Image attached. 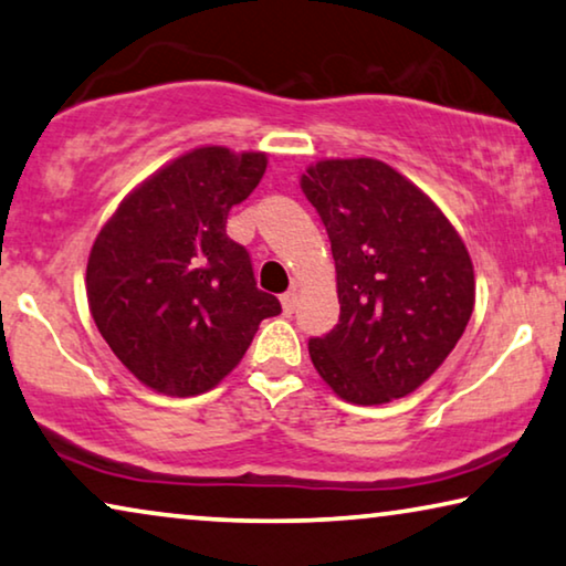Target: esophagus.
I'll use <instances>...</instances> for the list:
<instances>
[{"label":"esophagus","instance_id":"34e87169","mask_svg":"<svg viewBox=\"0 0 566 566\" xmlns=\"http://www.w3.org/2000/svg\"><path fill=\"white\" fill-rule=\"evenodd\" d=\"M281 303H283L285 314H293V311H296V306H298V291L296 289L285 291L283 296H281Z\"/></svg>","mask_w":566,"mask_h":566}]
</instances>
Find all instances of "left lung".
<instances>
[{"mask_svg":"<svg viewBox=\"0 0 566 566\" xmlns=\"http://www.w3.org/2000/svg\"><path fill=\"white\" fill-rule=\"evenodd\" d=\"M337 268L339 324L308 342L342 400L380 406L439 370L474 308L470 252L441 209L375 158L318 160L301 176Z\"/></svg>","mask_w":566,"mask_h":566,"instance_id":"left-lung-1","label":"left lung"}]
</instances>
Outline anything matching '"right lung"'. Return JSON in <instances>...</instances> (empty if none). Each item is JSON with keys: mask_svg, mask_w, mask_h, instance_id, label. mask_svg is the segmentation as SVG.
I'll return each instance as SVG.
<instances>
[{"mask_svg": "<svg viewBox=\"0 0 566 566\" xmlns=\"http://www.w3.org/2000/svg\"><path fill=\"white\" fill-rule=\"evenodd\" d=\"M265 168V153L196 147L127 193L96 234L88 308L150 390H211L240 365L260 322L281 314L258 289L248 250L227 237L229 209L255 191Z\"/></svg>", "mask_w": 566, "mask_h": 566, "instance_id": "right-lung-1", "label": "right lung"}]
</instances>
